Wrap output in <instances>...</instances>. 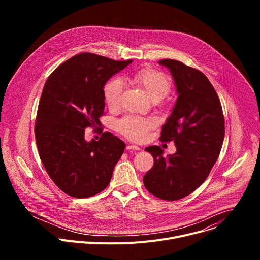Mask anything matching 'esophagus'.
Returning a JSON list of instances; mask_svg holds the SVG:
<instances>
[{
    "label": "esophagus",
    "mask_w": 260,
    "mask_h": 260,
    "mask_svg": "<svg viewBox=\"0 0 260 260\" xmlns=\"http://www.w3.org/2000/svg\"><path fill=\"white\" fill-rule=\"evenodd\" d=\"M126 150H141V148L139 146H136V145H127Z\"/></svg>",
    "instance_id": "34e87169"
}]
</instances>
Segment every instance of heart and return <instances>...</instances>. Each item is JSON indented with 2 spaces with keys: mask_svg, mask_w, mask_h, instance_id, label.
<instances>
[{
  "mask_svg": "<svg viewBox=\"0 0 260 260\" xmlns=\"http://www.w3.org/2000/svg\"><path fill=\"white\" fill-rule=\"evenodd\" d=\"M136 83L141 85L152 100H160L171 89V82L164 73L154 69H142L133 76ZM105 101L111 110L119 107L122 94V82L119 78H112L105 86ZM155 120L151 117L124 116L116 122V131L132 141H143L148 132L154 127Z\"/></svg>",
  "mask_w": 260,
  "mask_h": 260,
  "instance_id": "b5f03b06",
  "label": "heart"
}]
</instances>
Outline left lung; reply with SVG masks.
Wrapping results in <instances>:
<instances>
[{"mask_svg":"<svg viewBox=\"0 0 260 260\" xmlns=\"http://www.w3.org/2000/svg\"><path fill=\"white\" fill-rule=\"evenodd\" d=\"M158 63L170 70L178 93L160 141H174L177 151L165 157L159 146L145 148L154 164L143 182L156 198L177 201L192 193L209 176L224 140V116L205 74L175 59Z\"/></svg>","mask_w":260,"mask_h":260,"instance_id":"8db88e82","label":"left lung"}]
</instances>
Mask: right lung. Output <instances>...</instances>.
<instances>
[{"instance_id": "add662e5", "label": "right lung", "mask_w": 260, "mask_h": 260, "mask_svg": "<svg viewBox=\"0 0 260 260\" xmlns=\"http://www.w3.org/2000/svg\"><path fill=\"white\" fill-rule=\"evenodd\" d=\"M132 62L89 52L58 66L48 77L37 111L35 137L41 161L66 194L84 199L103 191L112 178L125 144L104 132L86 142L87 127L99 128L106 82Z\"/></svg>"}]
</instances>
